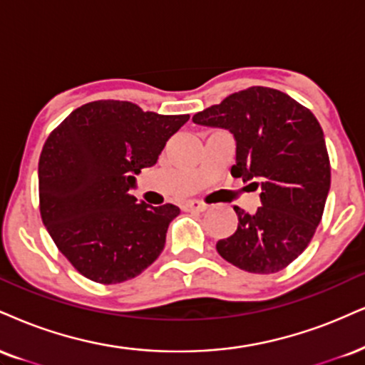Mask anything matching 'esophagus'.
I'll list each match as a JSON object with an SVG mask.
<instances>
[{
	"label": "esophagus",
	"instance_id": "34e87169",
	"mask_svg": "<svg viewBox=\"0 0 365 365\" xmlns=\"http://www.w3.org/2000/svg\"><path fill=\"white\" fill-rule=\"evenodd\" d=\"M207 209V204L200 200H188L185 205H183V210H188V212H204Z\"/></svg>",
	"mask_w": 365,
	"mask_h": 365
}]
</instances>
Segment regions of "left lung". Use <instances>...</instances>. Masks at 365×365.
<instances>
[{"label":"left lung","instance_id":"1","mask_svg":"<svg viewBox=\"0 0 365 365\" xmlns=\"http://www.w3.org/2000/svg\"><path fill=\"white\" fill-rule=\"evenodd\" d=\"M236 139L231 175L262 188L255 214L235 207L238 230L219 240L225 260L252 274H275L304 252L330 192V158L309 108L282 91L252 86L192 117Z\"/></svg>","mask_w":365,"mask_h":365}]
</instances>
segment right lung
I'll use <instances>...</instances> for the list:
<instances>
[{
  "label": "right lung",
  "instance_id": "add662e5",
  "mask_svg": "<svg viewBox=\"0 0 365 365\" xmlns=\"http://www.w3.org/2000/svg\"><path fill=\"white\" fill-rule=\"evenodd\" d=\"M188 118L98 100L73 110L49 134L38 160L42 222L86 279L124 282L163 252L180 209L153 207L129 192L134 175L156 163L166 140Z\"/></svg>",
  "mask_w": 365,
  "mask_h": 365
}]
</instances>
